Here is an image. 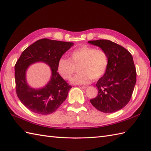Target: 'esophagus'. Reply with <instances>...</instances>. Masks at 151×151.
Here are the masks:
<instances>
[{"instance_id": "34e87169", "label": "esophagus", "mask_w": 151, "mask_h": 151, "mask_svg": "<svg viewBox=\"0 0 151 151\" xmlns=\"http://www.w3.org/2000/svg\"><path fill=\"white\" fill-rule=\"evenodd\" d=\"M78 87L81 89H86L87 88V86H79Z\"/></svg>"}]
</instances>
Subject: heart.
Returning a JSON list of instances; mask_svg holds the SVG:
<instances>
[{
	"mask_svg": "<svg viewBox=\"0 0 151 151\" xmlns=\"http://www.w3.org/2000/svg\"><path fill=\"white\" fill-rule=\"evenodd\" d=\"M108 65L109 58L106 51L83 45L71 51L69 58H60L57 70L63 78L69 80L78 68V73L73 77L71 82L87 84L92 79L96 80L103 76Z\"/></svg>",
	"mask_w": 151,
	"mask_h": 151,
	"instance_id": "b5f03b06",
	"label": "heart"
}]
</instances>
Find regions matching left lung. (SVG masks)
Segmentation results:
<instances>
[{
	"mask_svg": "<svg viewBox=\"0 0 151 151\" xmlns=\"http://www.w3.org/2000/svg\"><path fill=\"white\" fill-rule=\"evenodd\" d=\"M88 43L100 47L109 58L107 71L96 84L98 95L90 102L103 113H114L129 103L134 88L136 71L132 56L125 48L111 40H90Z\"/></svg>",
	"mask_w": 151,
	"mask_h": 151,
	"instance_id": "left-lung-1",
	"label": "left lung"
}]
</instances>
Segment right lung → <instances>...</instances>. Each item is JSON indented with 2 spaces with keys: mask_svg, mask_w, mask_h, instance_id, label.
I'll use <instances>...</instances> for the list:
<instances>
[{
  "mask_svg": "<svg viewBox=\"0 0 151 151\" xmlns=\"http://www.w3.org/2000/svg\"><path fill=\"white\" fill-rule=\"evenodd\" d=\"M73 45V42L42 38L21 54L15 65L16 93L22 104L31 111L41 115L51 114L66 99L71 86L58 74L57 63ZM38 61L50 66L52 76L46 86L37 90L28 85L25 73L30 65Z\"/></svg>",
  "mask_w": 151,
  "mask_h": 151,
  "instance_id": "obj_1",
  "label": "right lung"
}]
</instances>
